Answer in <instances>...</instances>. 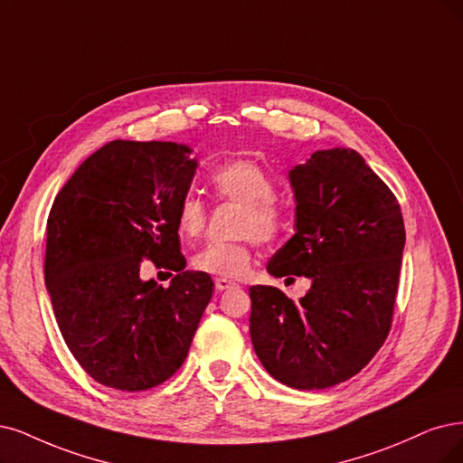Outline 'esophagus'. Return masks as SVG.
<instances>
[{
    "mask_svg": "<svg viewBox=\"0 0 463 463\" xmlns=\"http://www.w3.org/2000/svg\"><path fill=\"white\" fill-rule=\"evenodd\" d=\"M234 286H236V282H232L229 279H215V288L219 289V292H225V289H231Z\"/></svg>",
    "mask_w": 463,
    "mask_h": 463,
    "instance_id": "esophagus-1",
    "label": "esophagus"
}]
</instances>
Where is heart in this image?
<instances>
[{"label": "heart", "mask_w": 463, "mask_h": 463, "mask_svg": "<svg viewBox=\"0 0 463 463\" xmlns=\"http://www.w3.org/2000/svg\"><path fill=\"white\" fill-rule=\"evenodd\" d=\"M210 186L219 200L241 203L231 242H210L193 255V269L221 279H241L251 267L253 242L269 244L284 231L286 219L277 202V181L253 160L236 158L217 165ZM208 221L205 203L196 194H186L177 205L175 225L181 236L198 238Z\"/></svg>", "instance_id": "heart-1"}]
</instances>
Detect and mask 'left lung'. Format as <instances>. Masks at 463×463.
<instances>
[{
	"instance_id": "obj_1",
	"label": "left lung",
	"mask_w": 463,
	"mask_h": 463,
	"mask_svg": "<svg viewBox=\"0 0 463 463\" xmlns=\"http://www.w3.org/2000/svg\"><path fill=\"white\" fill-rule=\"evenodd\" d=\"M296 234L272 255V277H307L298 303L251 286L250 335L265 370L294 389L353 378L391 330L404 221L391 188L351 148L317 150L289 169Z\"/></svg>"
}]
</instances>
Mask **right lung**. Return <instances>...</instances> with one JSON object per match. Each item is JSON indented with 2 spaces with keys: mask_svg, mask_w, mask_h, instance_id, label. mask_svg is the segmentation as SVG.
<instances>
[{
  "mask_svg": "<svg viewBox=\"0 0 463 463\" xmlns=\"http://www.w3.org/2000/svg\"><path fill=\"white\" fill-rule=\"evenodd\" d=\"M191 152L112 141L74 171L49 212L43 269L55 318L100 385L146 391L169 380L213 296L210 275L184 270L175 225L198 165ZM146 260L176 272L167 288L140 280Z\"/></svg>",
  "mask_w": 463,
  "mask_h": 463,
  "instance_id": "obj_1",
  "label": "right lung"
}]
</instances>
